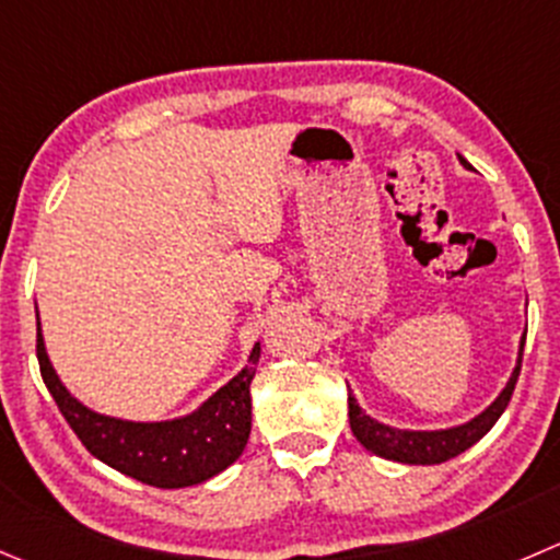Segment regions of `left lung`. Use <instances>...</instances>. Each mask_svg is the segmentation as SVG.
<instances>
[{"label": "left lung", "instance_id": "left-lung-1", "mask_svg": "<svg viewBox=\"0 0 560 560\" xmlns=\"http://www.w3.org/2000/svg\"><path fill=\"white\" fill-rule=\"evenodd\" d=\"M523 350H525V336H523V341H520L517 366H514L506 388L501 390V396H498V399L492 401L485 412H479L476 418H470L468 424L452 427V430H435V432L394 430V427H385V424H380V421H374L372 416H366V412L358 407L355 396L347 394L352 435L358 438V443H361L366 452L377 454V457H385V459H394V463L441 465V463H446V459H454L457 454L468 452L474 443H479L481 438H485L487 432L495 427L498 418L503 416V410H506L509 399H512V394H514V385H517L520 366H523Z\"/></svg>", "mask_w": 560, "mask_h": 560}]
</instances>
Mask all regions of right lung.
<instances>
[{"label":"right lung","mask_w":560,"mask_h":560,"mask_svg":"<svg viewBox=\"0 0 560 560\" xmlns=\"http://www.w3.org/2000/svg\"><path fill=\"white\" fill-rule=\"evenodd\" d=\"M257 361L259 345H254L248 366L241 369V374L215 390L191 416L159 421V424H139V421L101 416L70 396L48 361L40 319H37V363H40L43 383L70 430L79 435L86 452L108 468L161 490L202 485L241 457L252 432L248 388L257 372L254 369Z\"/></svg>","instance_id":"obj_1"}]
</instances>
